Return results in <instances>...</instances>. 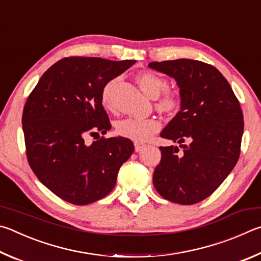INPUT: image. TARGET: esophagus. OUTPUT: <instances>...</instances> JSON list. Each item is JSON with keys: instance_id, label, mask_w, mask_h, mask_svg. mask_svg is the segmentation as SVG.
<instances>
[{"instance_id": "obj_1", "label": "esophagus", "mask_w": 261, "mask_h": 261, "mask_svg": "<svg viewBox=\"0 0 261 261\" xmlns=\"http://www.w3.org/2000/svg\"><path fill=\"white\" fill-rule=\"evenodd\" d=\"M134 147H135V151L138 152V151H140V150L144 147V144L141 143V142H134Z\"/></svg>"}]
</instances>
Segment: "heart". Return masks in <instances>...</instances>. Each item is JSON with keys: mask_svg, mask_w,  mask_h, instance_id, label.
Wrapping results in <instances>:
<instances>
[{"mask_svg": "<svg viewBox=\"0 0 261 261\" xmlns=\"http://www.w3.org/2000/svg\"><path fill=\"white\" fill-rule=\"evenodd\" d=\"M136 82H138L141 90H142L145 95L149 96V97H157L162 91H164L162 99L159 100L157 104V108L159 110H162V111H172V110H174L176 108V95L170 89L165 90L168 86V82L165 77L161 76L154 72L145 71L140 73V74L136 76ZM116 85L117 80L110 81L104 86L102 91L103 104L109 109H113L112 94ZM119 129H120L121 134L126 135L130 139L145 140L158 129V123L154 120H150V119H127V120L120 123Z\"/></svg>", "mask_w": 261, "mask_h": 261, "instance_id": "obj_1", "label": "heart"}]
</instances>
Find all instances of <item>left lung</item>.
<instances>
[{
    "mask_svg": "<svg viewBox=\"0 0 261 261\" xmlns=\"http://www.w3.org/2000/svg\"><path fill=\"white\" fill-rule=\"evenodd\" d=\"M149 67L174 77L181 110L161 136L182 144L159 147L153 172L159 195L191 205L207 198L235 167L241 153L243 113L229 82L216 67L194 59L151 62Z\"/></svg>",
    "mask_w": 261,
    "mask_h": 261,
    "instance_id": "obj_1",
    "label": "left lung"
}]
</instances>
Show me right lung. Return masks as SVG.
Returning a JSON list of instances; mask_svg holds the SVG:
<instances>
[{
  "label": "right lung",
  "instance_id": "1",
  "mask_svg": "<svg viewBox=\"0 0 261 261\" xmlns=\"http://www.w3.org/2000/svg\"><path fill=\"white\" fill-rule=\"evenodd\" d=\"M134 63L65 57L44 72L27 98L21 120L27 161L59 198L87 205L116 186L119 168L134 151L133 142L102 136L89 145L85 138L111 128L102 105L103 88Z\"/></svg>",
  "mask_w": 261,
  "mask_h": 261
}]
</instances>
